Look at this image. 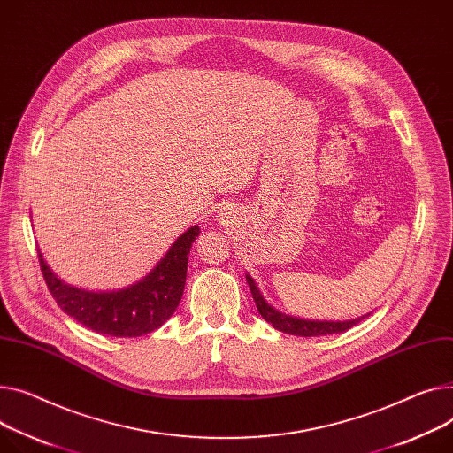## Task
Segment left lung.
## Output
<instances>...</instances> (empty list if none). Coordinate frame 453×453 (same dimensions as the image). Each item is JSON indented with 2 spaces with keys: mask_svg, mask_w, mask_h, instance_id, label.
Returning a JSON list of instances; mask_svg holds the SVG:
<instances>
[{
  "mask_svg": "<svg viewBox=\"0 0 453 453\" xmlns=\"http://www.w3.org/2000/svg\"><path fill=\"white\" fill-rule=\"evenodd\" d=\"M246 280L250 284L253 300L257 304L258 313L264 317V320H267L271 326L279 331H284V334L289 335H298V337H320V335H331V334H342V331L353 327L355 324H358L363 319L357 320H346V322H320V320H304V319H295L289 315H284L280 311H277L275 308H271L264 296L260 295V289L257 288L255 280L246 275Z\"/></svg>",
  "mask_w": 453,
  "mask_h": 453,
  "instance_id": "8db88e82",
  "label": "left lung"
}]
</instances>
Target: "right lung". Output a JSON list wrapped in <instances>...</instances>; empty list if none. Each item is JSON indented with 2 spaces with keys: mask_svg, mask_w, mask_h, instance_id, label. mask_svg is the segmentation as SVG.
<instances>
[{
  "mask_svg": "<svg viewBox=\"0 0 453 453\" xmlns=\"http://www.w3.org/2000/svg\"><path fill=\"white\" fill-rule=\"evenodd\" d=\"M198 233V226L188 229L143 280L111 293L73 288L52 273L40 250L38 260L50 295L69 317L102 335L140 337L158 329L178 308L188 277L189 250Z\"/></svg>",
  "mask_w": 453,
  "mask_h": 453,
  "instance_id": "1",
  "label": "right lung"
}]
</instances>
